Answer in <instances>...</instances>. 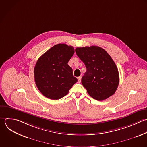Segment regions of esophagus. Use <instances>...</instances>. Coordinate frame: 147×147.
Wrapping results in <instances>:
<instances>
[{
	"instance_id": "1",
	"label": "esophagus",
	"mask_w": 147,
	"mask_h": 147,
	"mask_svg": "<svg viewBox=\"0 0 147 147\" xmlns=\"http://www.w3.org/2000/svg\"><path fill=\"white\" fill-rule=\"evenodd\" d=\"M81 79H82V77L81 76H79L78 78V82L79 83H80L81 82Z\"/></svg>"
}]
</instances>
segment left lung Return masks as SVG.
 I'll return each instance as SVG.
<instances>
[{"label": "left lung", "mask_w": 147, "mask_h": 147, "mask_svg": "<svg viewBox=\"0 0 147 147\" xmlns=\"http://www.w3.org/2000/svg\"><path fill=\"white\" fill-rule=\"evenodd\" d=\"M75 52L87 68L82 83L88 94L97 100L113 95L119 77L118 68L108 53L97 46L76 48Z\"/></svg>", "instance_id": "8db88e82"}]
</instances>
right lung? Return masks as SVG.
Listing matches in <instances>:
<instances>
[{
	"mask_svg": "<svg viewBox=\"0 0 147 147\" xmlns=\"http://www.w3.org/2000/svg\"><path fill=\"white\" fill-rule=\"evenodd\" d=\"M74 48L65 44L55 45L37 60L34 69L36 84L45 97L57 100L65 96L77 82L68 64Z\"/></svg>",
	"mask_w": 147,
	"mask_h": 147,
	"instance_id": "obj_1",
	"label": "right lung"
}]
</instances>
